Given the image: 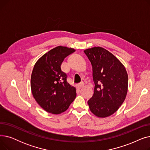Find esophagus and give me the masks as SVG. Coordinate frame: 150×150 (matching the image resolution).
<instances>
[{
  "label": "esophagus",
  "mask_w": 150,
  "mask_h": 150,
  "mask_svg": "<svg viewBox=\"0 0 150 150\" xmlns=\"http://www.w3.org/2000/svg\"><path fill=\"white\" fill-rule=\"evenodd\" d=\"M83 86H84V83H80V84H79L78 85V87L80 89V88H81L82 87H83Z\"/></svg>",
  "instance_id": "1"
}]
</instances>
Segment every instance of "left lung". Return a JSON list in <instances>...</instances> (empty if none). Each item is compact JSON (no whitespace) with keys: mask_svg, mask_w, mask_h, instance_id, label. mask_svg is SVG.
Here are the masks:
<instances>
[{"mask_svg":"<svg viewBox=\"0 0 150 150\" xmlns=\"http://www.w3.org/2000/svg\"><path fill=\"white\" fill-rule=\"evenodd\" d=\"M92 66L95 83L93 94L88 100L91 111L105 118L115 113L125 100L128 76L122 63L105 49L94 47L84 50Z\"/></svg>","mask_w":150,"mask_h":150,"instance_id":"left-lung-1","label":"left lung"}]
</instances>
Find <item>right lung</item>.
<instances>
[{
    "label": "right lung",
    "instance_id": "right-lung-1",
    "mask_svg": "<svg viewBox=\"0 0 150 150\" xmlns=\"http://www.w3.org/2000/svg\"><path fill=\"white\" fill-rule=\"evenodd\" d=\"M74 49L58 46L39 58L31 76V90L38 105L45 111L59 114L69 108L75 100L76 88L67 81V75L61 66Z\"/></svg>",
    "mask_w": 150,
    "mask_h": 150
}]
</instances>
